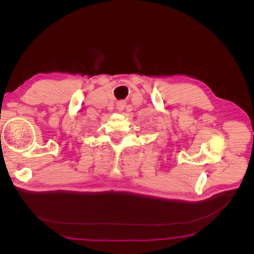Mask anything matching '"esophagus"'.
<instances>
[{
  "label": "esophagus",
  "instance_id": "1",
  "mask_svg": "<svg viewBox=\"0 0 254 254\" xmlns=\"http://www.w3.org/2000/svg\"><path fill=\"white\" fill-rule=\"evenodd\" d=\"M125 106H126V102L125 101H120L117 103V109L119 111H123L125 109Z\"/></svg>",
  "mask_w": 254,
  "mask_h": 254
}]
</instances>
